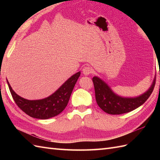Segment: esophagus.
Segmentation results:
<instances>
[{"label": "esophagus", "instance_id": "esophagus-1", "mask_svg": "<svg viewBox=\"0 0 160 160\" xmlns=\"http://www.w3.org/2000/svg\"><path fill=\"white\" fill-rule=\"evenodd\" d=\"M82 72L84 73V75H85V76H87V75L91 74L93 73V69L92 67H91L89 66H86L83 68L82 69Z\"/></svg>", "mask_w": 160, "mask_h": 160}]
</instances>
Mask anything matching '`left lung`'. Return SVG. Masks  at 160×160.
I'll use <instances>...</instances> for the list:
<instances>
[{"label": "left lung", "instance_id": "obj_1", "mask_svg": "<svg viewBox=\"0 0 160 160\" xmlns=\"http://www.w3.org/2000/svg\"><path fill=\"white\" fill-rule=\"evenodd\" d=\"M92 80L98 105L102 110L111 115L126 113L140 107L150 97L155 84V78L150 89L147 92L139 97L127 98L120 97L115 94L110 87L99 78L93 77Z\"/></svg>", "mask_w": 160, "mask_h": 160}]
</instances>
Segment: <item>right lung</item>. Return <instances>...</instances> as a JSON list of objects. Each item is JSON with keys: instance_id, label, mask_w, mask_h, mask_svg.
I'll return each instance as SVG.
<instances>
[{"instance_id": "1", "label": "right lung", "mask_w": 160, "mask_h": 160, "mask_svg": "<svg viewBox=\"0 0 160 160\" xmlns=\"http://www.w3.org/2000/svg\"><path fill=\"white\" fill-rule=\"evenodd\" d=\"M80 76V72L74 74L52 96L38 100L24 99L13 91L8 80L7 82L13 99L20 109L30 117L46 120L60 114L65 108Z\"/></svg>"}]
</instances>
